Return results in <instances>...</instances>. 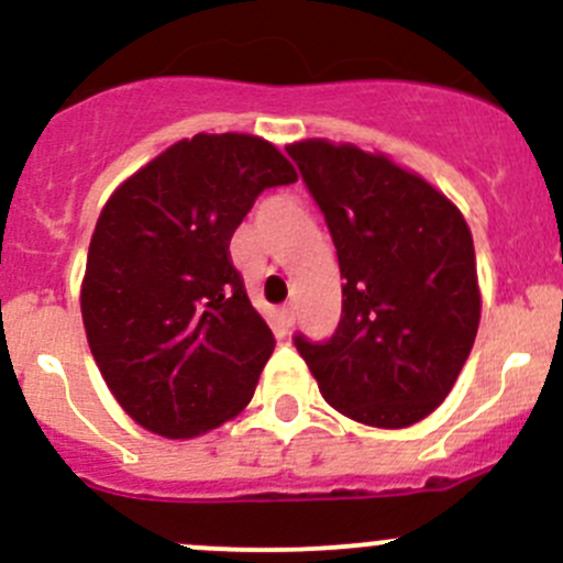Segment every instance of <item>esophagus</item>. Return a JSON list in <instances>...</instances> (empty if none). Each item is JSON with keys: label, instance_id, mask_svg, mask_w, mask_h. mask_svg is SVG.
I'll return each instance as SVG.
<instances>
[{"label": "esophagus", "instance_id": "1", "mask_svg": "<svg viewBox=\"0 0 563 563\" xmlns=\"http://www.w3.org/2000/svg\"><path fill=\"white\" fill-rule=\"evenodd\" d=\"M280 321H283V327H286V329H291L294 323H297V310H294V305H283Z\"/></svg>", "mask_w": 563, "mask_h": 563}]
</instances>
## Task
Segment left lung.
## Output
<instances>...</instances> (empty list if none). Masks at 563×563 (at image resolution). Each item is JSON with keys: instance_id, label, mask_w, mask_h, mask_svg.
Masks as SVG:
<instances>
[{"instance_id": "1", "label": "left lung", "mask_w": 563, "mask_h": 563, "mask_svg": "<svg viewBox=\"0 0 563 563\" xmlns=\"http://www.w3.org/2000/svg\"><path fill=\"white\" fill-rule=\"evenodd\" d=\"M338 247L343 318L327 343L294 338L323 400L384 430L444 402L479 329L471 229L428 179L382 152L305 139L286 146Z\"/></svg>"}]
</instances>
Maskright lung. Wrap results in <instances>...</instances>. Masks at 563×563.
Wrapping results in <instances>:
<instances>
[{"label":"right lung","instance_id":"1","mask_svg":"<svg viewBox=\"0 0 563 563\" xmlns=\"http://www.w3.org/2000/svg\"><path fill=\"white\" fill-rule=\"evenodd\" d=\"M297 172L247 133H198L122 181L100 212L81 316L106 387L133 422L192 439L253 397L275 334L229 242L258 192Z\"/></svg>","mask_w":563,"mask_h":563}]
</instances>
